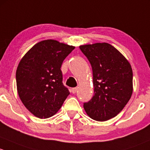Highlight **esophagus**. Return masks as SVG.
I'll use <instances>...</instances> for the list:
<instances>
[{
    "label": "esophagus",
    "instance_id": "esophagus-1",
    "mask_svg": "<svg viewBox=\"0 0 150 150\" xmlns=\"http://www.w3.org/2000/svg\"><path fill=\"white\" fill-rule=\"evenodd\" d=\"M76 92H77V88L76 87L72 88V89H71V92H72V93L75 94Z\"/></svg>",
    "mask_w": 150,
    "mask_h": 150
}]
</instances>
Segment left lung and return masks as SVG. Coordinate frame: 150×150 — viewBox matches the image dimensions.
<instances>
[{"label":"left lung","instance_id":"8db88e82","mask_svg":"<svg viewBox=\"0 0 150 150\" xmlns=\"http://www.w3.org/2000/svg\"><path fill=\"white\" fill-rule=\"evenodd\" d=\"M79 48L89 60L93 74L94 95L84 103V108L93 120L108 121L116 116L132 97V66L108 43L84 45Z\"/></svg>","mask_w":150,"mask_h":150}]
</instances>
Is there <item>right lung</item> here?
<instances>
[{
  "instance_id": "obj_1",
  "label": "right lung",
  "mask_w": 150,
  "mask_h": 150,
  "mask_svg": "<svg viewBox=\"0 0 150 150\" xmlns=\"http://www.w3.org/2000/svg\"><path fill=\"white\" fill-rule=\"evenodd\" d=\"M75 47L53 40L37 43L18 64V96L27 109L40 118L55 115L69 95L63 84L61 65Z\"/></svg>"
}]
</instances>
